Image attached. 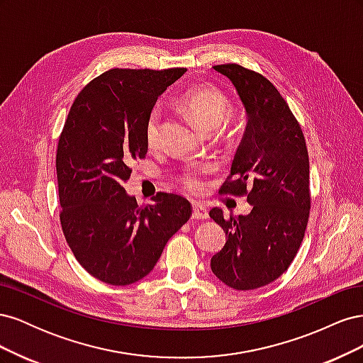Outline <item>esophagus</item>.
Here are the masks:
<instances>
[{"instance_id":"obj_1","label":"esophagus","mask_w":363,"mask_h":363,"mask_svg":"<svg viewBox=\"0 0 363 363\" xmlns=\"http://www.w3.org/2000/svg\"><path fill=\"white\" fill-rule=\"evenodd\" d=\"M192 218H195V219H207L208 218L207 208L203 204H200V203L192 204Z\"/></svg>"}]
</instances>
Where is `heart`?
<instances>
[{
    "label": "heart",
    "mask_w": 363,
    "mask_h": 363,
    "mask_svg": "<svg viewBox=\"0 0 363 363\" xmlns=\"http://www.w3.org/2000/svg\"><path fill=\"white\" fill-rule=\"evenodd\" d=\"M180 103L188 115L194 119V123L204 131H211L218 128L230 113V104L225 95L219 92L215 87L196 86L186 91ZM162 131V112L159 107H155L148 113L145 123V139L150 148L159 145ZM183 186L189 194H200L204 188L200 180V171L191 169L184 174Z\"/></svg>",
    "instance_id": "obj_1"
}]
</instances>
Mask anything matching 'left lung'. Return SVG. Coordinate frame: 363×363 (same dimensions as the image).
Instances as JSON below:
<instances>
[{"instance_id": "left-lung-1", "label": "left lung", "mask_w": 363, "mask_h": 363, "mask_svg": "<svg viewBox=\"0 0 363 363\" xmlns=\"http://www.w3.org/2000/svg\"><path fill=\"white\" fill-rule=\"evenodd\" d=\"M232 82L247 127L221 194H247L248 215L208 216L225 232V244L211 259L215 276L227 286L250 291L265 286L288 269L309 219V155L300 124L288 103L265 77L240 65L213 67Z\"/></svg>"}]
</instances>
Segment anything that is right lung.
<instances>
[{
  "label": "right lung",
  "instance_id": "right-lung-1",
  "mask_svg": "<svg viewBox=\"0 0 363 363\" xmlns=\"http://www.w3.org/2000/svg\"><path fill=\"white\" fill-rule=\"evenodd\" d=\"M184 71L101 74L77 95L59 138L63 235L80 265L113 286L148 276L169 238L191 216V204L180 195L159 192L155 203L139 207L124 189L131 163L148 151V113Z\"/></svg>",
  "mask_w": 363,
  "mask_h": 363
}]
</instances>
